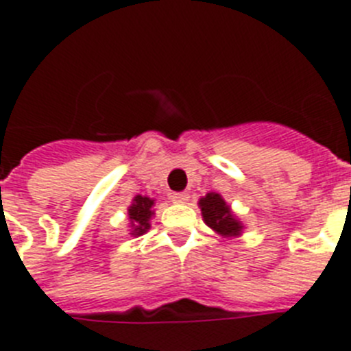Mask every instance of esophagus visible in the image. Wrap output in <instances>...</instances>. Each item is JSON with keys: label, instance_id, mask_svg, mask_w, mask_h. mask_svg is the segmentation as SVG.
Instances as JSON below:
<instances>
[{"label": "esophagus", "instance_id": "esophagus-1", "mask_svg": "<svg viewBox=\"0 0 351 351\" xmlns=\"http://www.w3.org/2000/svg\"><path fill=\"white\" fill-rule=\"evenodd\" d=\"M188 198H190V195L186 193V191H181V193H172V200L178 204L188 202Z\"/></svg>", "mask_w": 351, "mask_h": 351}]
</instances>
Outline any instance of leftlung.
<instances>
[{"label": "left lung", "instance_id": "left-lung-1", "mask_svg": "<svg viewBox=\"0 0 351 351\" xmlns=\"http://www.w3.org/2000/svg\"><path fill=\"white\" fill-rule=\"evenodd\" d=\"M202 210V218L207 226H210L221 237H237L243 234V223L232 214L230 206H226L219 193H207L198 200Z\"/></svg>", "mask_w": 351, "mask_h": 351}]
</instances>
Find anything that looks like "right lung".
<instances>
[{
  "label": "right lung",
  "mask_w": 351,
  "mask_h": 351,
  "mask_svg": "<svg viewBox=\"0 0 351 351\" xmlns=\"http://www.w3.org/2000/svg\"><path fill=\"white\" fill-rule=\"evenodd\" d=\"M154 200L149 197L137 195L133 198L132 206L128 207V218L132 225V235H142L151 228V218H153Z\"/></svg>",
  "instance_id": "obj_1"
}]
</instances>
